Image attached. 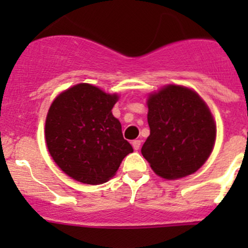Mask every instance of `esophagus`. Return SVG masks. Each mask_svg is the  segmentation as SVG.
I'll use <instances>...</instances> for the list:
<instances>
[{"label": "esophagus", "mask_w": 248, "mask_h": 248, "mask_svg": "<svg viewBox=\"0 0 248 248\" xmlns=\"http://www.w3.org/2000/svg\"><path fill=\"white\" fill-rule=\"evenodd\" d=\"M140 144H141V141H140V140H133V141H132V146H133V149L136 150V151H138V150L140 149Z\"/></svg>", "instance_id": "1"}]
</instances>
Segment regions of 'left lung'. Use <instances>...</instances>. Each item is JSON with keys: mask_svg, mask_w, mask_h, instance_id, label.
<instances>
[{"mask_svg": "<svg viewBox=\"0 0 248 248\" xmlns=\"http://www.w3.org/2000/svg\"><path fill=\"white\" fill-rule=\"evenodd\" d=\"M150 136L141 147L152 170L175 180L196 172L206 162L216 140V124L198 93L168 85L149 96Z\"/></svg>", "mask_w": 248, "mask_h": 248, "instance_id": "8db88e82", "label": "left lung"}]
</instances>
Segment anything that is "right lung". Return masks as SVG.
<instances>
[{"label":"right lung","mask_w":248,"mask_h":248,"mask_svg":"<svg viewBox=\"0 0 248 248\" xmlns=\"http://www.w3.org/2000/svg\"><path fill=\"white\" fill-rule=\"evenodd\" d=\"M119 99L90 84H78L55 98L46 121V146L64 174L87 185L115 175L133 147L111 109Z\"/></svg>","instance_id":"right-lung-1"}]
</instances>
